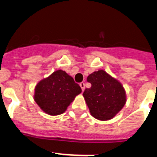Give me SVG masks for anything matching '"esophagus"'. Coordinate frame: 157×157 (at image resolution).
I'll return each mask as SVG.
<instances>
[{"label": "esophagus", "instance_id": "34e87169", "mask_svg": "<svg viewBox=\"0 0 157 157\" xmlns=\"http://www.w3.org/2000/svg\"><path fill=\"white\" fill-rule=\"evenodd\" d=\"M79 86H80V87H81L82 90L84 91V90H85V83H84V82H81L79 84Z\"/></svg>", "mask_w": 157, "mask_h": 157}]
</instances>
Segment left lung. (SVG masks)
<instances>
[{
  "label": "left lung",
  "instance_id": "obj_1",
  "mask_svg": "<svg viewBox=\"0 0 157 157\" xmlns=\"http://www.w3.org/2000/svg\"><path fill=\"white\" fill-rule=\"evenodd\" d=\"M87 82L91 87L86 89L83 97L90 114L103 121L112 119L126 103V93L121 83L103 70L93 72Z\"/></svg>",
  "mask_w": 157,
  "mask_h": 157
}]
</instances>
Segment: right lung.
Wrapping results in <instances>:
<instances>
[{
    "label": "right lung",
    "instance_id": "right-lung-1",
    "mask_svg": "<svg viewBox=\"0 0 157 157\" xmlns=\"http://www.w3.org/2000/svg\"><path fill=\"white\" fill-rule=\"evenodd\" d=\"M81 92V87L71 76L58 70L37 83L34 101L45 113L56 116L63 113Z\"/></svg>",
    "mask_w": 157,
    "mask_h": 157
}]
</instances>
